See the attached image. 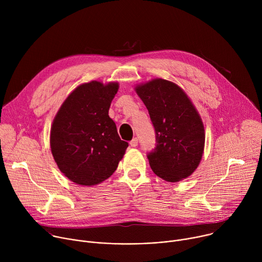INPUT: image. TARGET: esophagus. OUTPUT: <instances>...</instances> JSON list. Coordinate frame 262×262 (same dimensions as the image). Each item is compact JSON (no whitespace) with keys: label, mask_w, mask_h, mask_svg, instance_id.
<instances>
[{"label":"esophagus","mask_w":262,"mask_h":262,"mask_svg":"<svg viewBox=\"0 0 262 262\" xmlns=\"http://www.w3.org/2000/svg\"><path fill=\"white\" fill-rule=\"evenodd\" d=\"M129 145H130L132 147H136V146H138V139H137V138H134V139L129 142Z\"/></svg>","instance_id":"34e87169"}]
</instances>
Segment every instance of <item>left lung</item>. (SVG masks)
Masks as SVG:
<instances>
[{"mask_svg":"<svg viewBox=\"0 0 262 262\" xmlns=\"http://www.w3.org/2000/svg\"><path fill=\"white\" fill-rule=\"evenodd\" d=\"M156 130L157 145L147 155L155 174L169 182L189 177L203 156L205 132L191 99L176 84L155 79L136 86Z\"/></svg>","mask_w":262,"mask_h":262,"instance_id":"left-lung-1","label":"left lung"}]
</instances>
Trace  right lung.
<instances>
[{"label":"right lung","instance_id":"1","mask_svg":"<svg viewBox=\"0 0 262 262\" xmlns=\"http://www.w3.org/2000/svg\"><path fill=\"white\" fill-rule=\"evenodd\" d=\"M119 88L92 81L74 89L51 128V149L60 171L74 183L91 186L115 172L128 143L122 141L108 108Z\"/></svg>","mask_w":262,"mask_h":262}]
</instances>
